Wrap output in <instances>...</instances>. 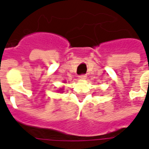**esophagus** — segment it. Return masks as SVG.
Segmentation results:
<instances>
[{
	"instance_id": "obj_1",
	"label": "esophagus",
	"mask_w": 149,
	"mask_h": 149,
	"mask_svg": "<svg viewBox=\"0 0 149 149\" xmlns=\"http://www.w3.org/2000/svg\"><path fill=\"white\" fill-rule=\"evenodd\" d=\"M86 78H87V76H86L85 74H82L79 76V79H80V80H82V81L86 80Z\"/></svg>"
}]
</instances>
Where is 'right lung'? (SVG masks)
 I'll list each match as a JSON object with an SVG mask.
<instances>
[{"label":"right lung","instance_id":"obj_1","mask_svg":"<svg viewBox=\"0 0 149 149\" xmlns=\"http://www.w3.org/2000/svg\"><path fill=\"white\" fill-rule=\"evenodd\" d=\"M62 89H63V88H61V89H60V90H61V91H62Z\"/></svg>","mask_w":149,"mask_h":149}]
</instances>
